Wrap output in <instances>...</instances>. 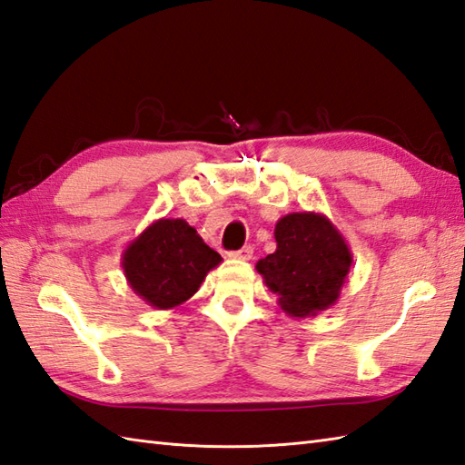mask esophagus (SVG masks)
Wrapping results in <instances>:
<instances>
[{
  "label": "esophagus",
  "mask_w": 465,
  "mask_h": 465,
  "mask_svg": "<svg viewBox=\"0 0 465 465\" xmlns=\"http://www.w3.org/2000/svg\"><path fill=\"white\" fill-rule=\"evenodd\" d=\"M252 257H253V247L252 245H245V247H242L240 252L230 253V259H240V262H250Z\"/></svg>",
  "instance_id": "1"
}]
</instances>
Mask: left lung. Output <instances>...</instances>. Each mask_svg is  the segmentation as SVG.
Returning a JSON list of instances; mask_svg holds the SVG:
<instances>
[{
	"mask_svg": "<svg viewBox=\"0 0 465 465\" xmlns=\"http://www.w3.org/2000/svg\"><path fill=\"white\" fill-rule=\"evenodd\" d=\"M277 250L255 269L277 295V305L295 319L331 309L347 283L352 253L325 213L293 212L275 223Z\"/></svg>",
	"mask_w": 465,
	"mask_h": 465,
	"instance_id": "8db88e82",
	"label": "left lung"
}]
</instances>
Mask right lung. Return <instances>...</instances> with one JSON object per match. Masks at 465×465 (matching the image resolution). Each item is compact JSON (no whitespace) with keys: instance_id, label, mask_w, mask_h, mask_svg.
<instances>
[{"instance_id":"obj_1","label":"right lung","mask_w":465,"mask_h":465,"mask_svg":"<svg viewBox=\"0 0 465 465\" xmlns=\"http://www.w3.org/2000/svg\"><path fill=\"white\" fill-rule=\"evenodd\" d=\"M222 262L186 220L160 218L126 245L121 265L134 293L166 311L186 303Z\"/></svg>"}]
</instances>
